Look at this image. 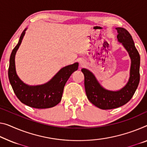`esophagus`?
<instances>
[{"instance_id":"34e87169","label":"esophagus","mask_w":147,"mask_h":147,"mask_svg":"<svg viewBox=\"0 0 147 147\" xmlns=\"http://www.w3.org/2000/svg\"><path fill=\"white\" fill-rule=\"evenodd\" d=\"M85 64H86V62H85V60H81L80 62V66H81V67H83V66H84L85 65Z\"/></svg>"}]
</instances>
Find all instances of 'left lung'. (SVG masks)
<instances>
[{"label":"left lung","instance_id":"1","mask_svg":"<svg viewBox=\"0 0 147 147\" xmlns=\"http://www.w3.org/2000/svg\"><path fill=\"white\" fill-rule=\"evenodd\" d=\"M117 39L129 54L131 59L129 78L123 87L118 91H110L104 88L92 72L82 68L85 77V89L88 100L100 109L109 110L121 107L134 96L140 80V56L130 33L123 28H116Z\"/></svg>","mask_w":147,"mask_h":147}]
</instances>
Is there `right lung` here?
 <instances>
[{"mask_svg":"<svg viewBox=\"0 0 147 147\" xmlns=\"http://www.w3.org/2000/svg\"><path fill=\"white\" fill-rule=\"evenodd\" d=\"M27 29H25L22 32L18 43L11 53L8 68L9 81L16 95L22 103L39 109L54 107L61 101L66 83L73 72L78 70L79 64L76 62L62 67L50 81L44 84L29 85L24 83L17 75L15 56Z\"/></svg>","mask_w":147,"mask_h":147,"instance_id":"right-lung-1","label":"right lung"}]
</instances>
